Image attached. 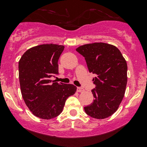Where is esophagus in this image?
Instances as JSON below:
<instances>
[{"label": "esophagus", "mask_w": 147, "mask_h": 147, "mask_svg": "<svg viewBox=\"0 0 147 147\" xmlns=\"http://www.w3.org/2000/svg\"><path fill=\"white\" fill-rule=\"evenodd\" d=\"M77 90H78V92H82L84 91V89L82 88V87H78V88H77Z\"/></svg>", "instance_id": "esophagus-1"}]
</instances>
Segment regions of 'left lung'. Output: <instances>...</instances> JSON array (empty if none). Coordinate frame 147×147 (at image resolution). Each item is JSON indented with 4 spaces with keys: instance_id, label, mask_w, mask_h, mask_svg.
Masks as SVG:
<instances>
[{
    "instance_id": "8db88e82",
    "label": "left lung",
    "mask_w": 147,
    "mask_h": 147,
    "mask_svg": "<svg viewBox=\"0 0 147 147\" xmlns=\"http://www.w3.org/2000/svg\"><path fill=\"white\" fill-rule=\"evenodd\" d=\"M76 50L85 59L89 72L97 75L92 80L94 99L84 111L95 119L109 117L117 110L125 94L127 61L116 46L105 42L85 44Z\"/></svg>"
}]
</instances>
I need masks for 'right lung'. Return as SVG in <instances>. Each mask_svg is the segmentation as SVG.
Here are the masks:
<instances>
[{"instance_id":"add662e5","label":"right lung","mask_w":147,"mask_h":147,"mask_svg":"<svg viewBox=\"0 0 147 147\" xmlns=\"http://www.w3.org/2000/svg\"><path fill=\"white\" fill-rule=\"evenodd\" d=\"M63 45L42 44L28 49L19 60V81L22 97L35 117L50 119L58 116L67 99L76 92L71 84L57 83L50 78L58 73Z\"/></svg>"}]
</instances>
